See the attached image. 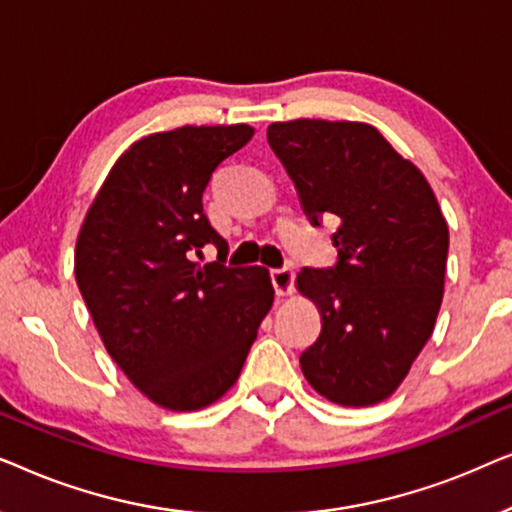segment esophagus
<instances>
[{"mask_svg":"<svg viewBox=\"0 0 512 512\" xmlns=\"http://www.w3.org/2000/svg\"><path fill=\"white\" fill-rule=\"evenodd\" d=\"M270 279H272V286H275V293H277L279 298L291 296V293H293V279H296V275H293V270H289V268L272 270L270 272Z\"/></svg>","mask_w":512,"mask_h":512,"instance_id":"obj_1","label":"esophagus"}]
</instances>
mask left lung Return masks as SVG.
Here are the masks:
<instances>
[{
  "instance_id": "1",
  "label": "left lung",
  "mask_w": 512,
  "mask_h": 512,
  "mask_svg": "<svg viewBox=\"0 0 512 512\" xmlns=\"http://www.w3.org/2000/svg\"><path fill=\"white\" fill-rule=\"evenodd\" d=\"M268 142L307 219H338V265L296 277L321 317L300 356L305 380L345 408L380 403L410 373L443 303L450 230L436 193L368 123L279 121Z\"/></svg>"
}]
</instances>
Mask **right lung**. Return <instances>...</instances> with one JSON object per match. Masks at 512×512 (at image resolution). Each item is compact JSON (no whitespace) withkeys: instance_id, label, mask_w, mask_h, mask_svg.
<instances>
[{"instance_id":"right-lung-1","label":"right lung","mask_w":512,"mask_h":512,"mask_svg":"<svg viewBox=\"0 0 512 512\" xmlns=\"http://www.w3.org/2000/svg\"><path fill=\"white\" fill-rule=\"evenodd\" d=\"M254 137L247 123L184 125L130 144L90 202L74 275L111 359L172 412L202 410L240 377L275 289L265 268H226L209 226L212 172ZM205 243L220 249L200 266Z\"/></svg>"}]
</instances>
